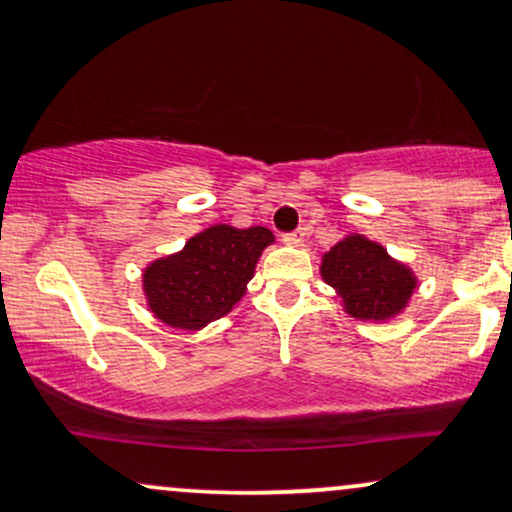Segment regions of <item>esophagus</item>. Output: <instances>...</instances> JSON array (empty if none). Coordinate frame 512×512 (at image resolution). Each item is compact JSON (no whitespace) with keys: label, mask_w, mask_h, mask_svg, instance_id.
<instances>
[{"label":"esophagus","mask_w":512,"mask_h":512,"mask_svg":"<svg viewBox=\"0 0 512 512\" xmlns=\"http://www.w3.org/2000/svg\"><path fill=\"white\" fill-rule=\"evenodd\" d=\"M283 243L288 245H302L304 243V231H290V234H283Z\"/></svg>","instance_id":"1"}]
</instances>
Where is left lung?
<instances>
[{"instance_id":"8db88e82","label":"left lung","mask_w":512,"mask_h":512,"mask_svg":"<svg viewBox=\"0 0 512 512\" xmlns=\"http://www.w3.org/2000/svg\"><path fill=\"white\" fill-rule=\"evenodd\" d=\"M321 276L345 300L354 319H392L406 307L416 278L394 262L383 245L364 236H349L323 255Z\"/></svg>"}]
</instances>
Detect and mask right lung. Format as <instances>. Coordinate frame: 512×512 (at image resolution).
I'll return each mask as SVG.
<instances>
[{
    "instance_id": "obj_1",
    "label": "right lung",
    "mask_w": 512,
    "mask_h": 512,
    "mask_svg": "<svg viewBox=\"0 0 512 512\" xmlns=\"http://www.w3.org/2000/svg\"><path fill=\"white\" fill-rule=\"evenodd\" d=\"M274 241L264 226L217 224L193 236L177 255L155 260L144 274L151 312L174 328L198 331L241 300L262 250Z\"/></svg>"
}]
</instances>
